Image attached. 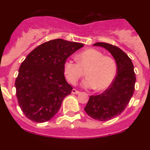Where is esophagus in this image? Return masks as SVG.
<instances>
[{"instance_id":"34e87169","label":"esophagus","mask_w":150,"mask_h":150,"mask_svg":"<svg viewBox=\"0 0 150 150\" xmlns=\"http://www.w3.org/2000/svg\"><path fill=\"white\" fill-rule=\"evenodd\" d=\"M71 93L72 94H74V95H78V94H79L80 93V91H77V90H76V89H73L72 91H71Z\"/></svg>"}]
</instances>
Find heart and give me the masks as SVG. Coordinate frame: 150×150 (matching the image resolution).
<instances>
[{
    "label": "heart",
    "instance_id": "b5f03b06",
    "mask_svg": "<svg viewBox=\"0 0 150 150\" xmlns=\"http://www.w3.org/2000/svg\"><path fill=\"white\" fill-rule=\"evenodd\" d=\"M76 59L77 62L67 59L64 63V74L71 84H76L86 72L87 78L82 83L84 88L104 91L110 86L116 74V62L111 57L96 49H88L79 52Z\"/></svg>",
    "mask_w": 150,
    "mask_h": 150
}]
</instances>
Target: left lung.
Returning a JSON list of instances; mask_svg holds the SVG:
<instances>
[{"mask_svg": "<svg viewBox=\"0 0 150 150\" xmlns=\"http://www.w3.org/2000/svg\"><path fill=\"white\" fill-rule=\"evenodd\" d=\"M93 46L103 47L112 55L117 66V75L109 88L100 95L90 96L84 110L94 120L107 121L125 109L134 91L136 77L132 60L119 47L100 42Z\"/></svg>", "mask_w": 150, "mask_h": 150, "instance_id": "8db88e82", "label": "left lung"}]
</instances>
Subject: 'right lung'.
Listing matches in <instances>:
<instances>
[{
    "mask_svg": "<svg viewBox=\"0 0 150 150\" xmlns=\"http://www.w3.org/2000/svg\"><path fill=\"white\" fill-rule=\"evenodd\" d=\"M84 44L55 39L36 47L18 69L15 87L18 105L29 120H50L73 88L64 75V63Z\"/></svg>",
    "mask_w": 150,
    "mask_h": 150,
    "instance_id": "obj_1",
    "label": "right lung"
}]
</instances>
